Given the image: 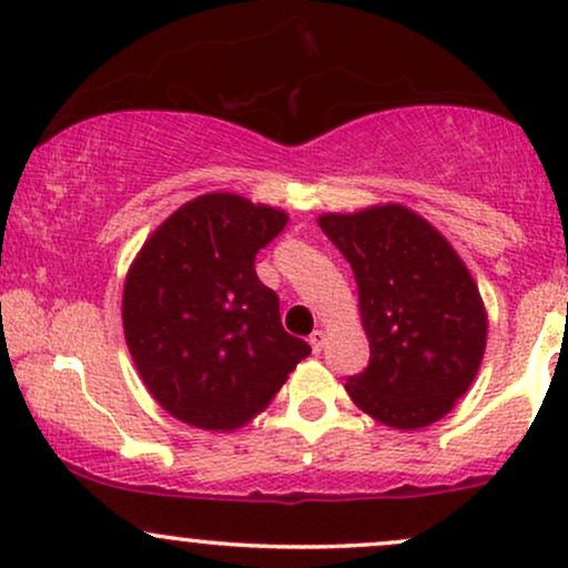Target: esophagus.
<instances>
[{
  "instance_id": "34e87169",
  "label": "esophagus",
  "mask_w": 568,
  "mask_h": 568,
  "mask_svg": "<svg viewBox=\"0 0 568 568\" xmlns=\"http://www.w3.org/2000/svg\"><path fill=\"white\" fill-rule=\"evenodd\" d=\"M323 344H325L323 331H312V334H310V347H312V352H315V355H321Z\"/></svg>"
}]
</instances>
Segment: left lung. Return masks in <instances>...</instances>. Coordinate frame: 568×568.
<instances>
[{"mask_svg":"<svg viewBox=\"0 0 568 568\" xmlns=\"http://www.w3.org/2000/svg\"><path fill=\"white\" fill-rule=\"evenodd\" d=\"M355 272L371 361L349 376L357 408L395 429L443 419L486 349L478 285L448 240L403 205L317 219Z\"/></svg>","mask_w":568,"mask_h":568,"instance_id":"8db88e82","label":"left lung"}]
</instances>
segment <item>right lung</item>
Wrapping results in <instances>:
<instances>
[{
	"mask_svg": "<svg viewBox=\"0 0 568 568\" xmlns=\"http://www.w3.org/2000/svg\"><path fill=\"white\" fill-rule=\"evenodd\" d=\"M285 221L277 207L237 194H202L158 226L130 266L122 293L128 349L149 393L175 419L243 427L312 352L283 328L277 293L256 275V253Z\"/></svg>",
	"mask_w": 568,
	"mask_h": 568,
	"instance_id": "obj_1",
	"label": "right lung"
}]
</instances>
